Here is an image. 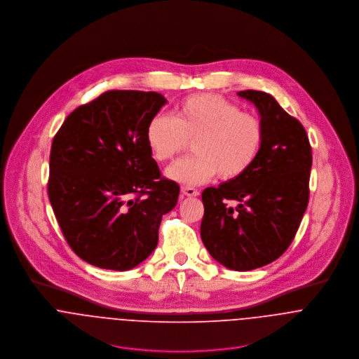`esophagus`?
<instances>
[{
  "mask_svg": "<svg viewBox=\"0 0 359 359\" xmlns=\"http://www.w3.org/2000/svg\"><path fill=\"white\" fill-rule=\"evenodd\" d=\"M181 192H182L184 196H189V198L199 195V191L195 189V188H191V187H182V188H181Z\"/></svg>",
  "mask_w": 359,
  "mask_h": 359,
  "instance_id": "1",
  "label": "esophagus"
}]
</instances>
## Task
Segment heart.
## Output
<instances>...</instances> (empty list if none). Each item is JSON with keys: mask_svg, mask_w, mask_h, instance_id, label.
Instances as JSON below:
<instances>
[{"mask_svg": "<svg viewBox=\"0 0 359 359\" xmlns=\"http://www.w3.org/2000/svg\"><path fill=\"white\" fill-rule=\"evenodd\" d=\"M145 140L158 163L174 160L192 142L195 154L171 165L167 175L185 185H201L217 174L224 181L245 175L261 154L265 128L259 117L242 111L236 103L196 94L177 104L172 118L154 116Z\"/></svg>", "mask_w": 359, "mask_h": 359, "instance_id": "obj_1", "label": "heart"}]
</instances>
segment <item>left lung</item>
<instances>
[{
    "mask_svg": "<svg viewBox=\"0 0 359 359\" xmlns=\"http://www.w3.org/2000/svg\"><path fill=\"white\" fill-rule=\"evenodd\" d=\"M238 95L256 104L264 145L245 175L203 191L201 236L219 264L250 271L279 258L293 242L309 199L312 149L303 124L269 94Z\"/></svg>",
    "mask_w": 359,
    "mask_h": 359,
    "instance_id": "obj_1",
    "label": "left lung"
}]
</instances>
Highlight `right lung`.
Here are the masks:
<instances>
[{
    "mask_svg": "<svg viewBox=\"0 0 359 359\" xmlns=\"http://www.w3.org/2000/svg\"><path fill=\"white\" fill-rule=\"evenodd\" d=\"M161 94L111 90L74 109L53 137L48 198L72 250L91 265L127 271L157 246L180 185L161 177L145 140Z\"/></svg>",
    "mask_w": 359,
    "mask_h": 359,
    "instance_id": "right-lung-1",
    "label": "right lung"
}]
</instances>
